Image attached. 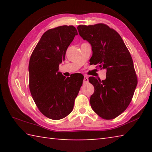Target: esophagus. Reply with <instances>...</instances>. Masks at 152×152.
Masks as SVG:
<instances>
[{
    "mask_svg": "<svg viewBox=\"0 0 152 152\" xmlns=\"http://www.w3.org/2000/svg\"><path fill=\"white\" fill-rule=\"evenodd\" d=\"M88 82V77H87L86 76H84V80H83V82L84 84L85 83H87V82Z\"/></svg>",
    "mask_w": 152,
    "mask_h": 152,
    "instance_id": "obj_1",
    "label": "esophagus"
}]
</instances>
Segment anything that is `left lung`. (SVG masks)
Instances as JSON below:
<instances>
[{
    "label": "left lung",
    "instance_id": "obj_1",
    "mask_svg": "<svg viewBox=\"0 0 152 152\" xmlns=\"http://www.w3.org/2000/svg\"><path fill=\"white\" fill-rule=\"evenodd\" d=\"M77 29L91 45L90 64L107 70L104 80L88 78L94 87L90 99L92 109L102 119H115L129 106L137 84L132 56L120 35L107 25H79Z\"/></svg>",
    "mask_w": 152,
    "mask_h": 152
}]
</instances>
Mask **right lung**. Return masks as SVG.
I'll use <instances>...</instances> for the list:
<instances>
[{"mask_svg": "<svg viewBox=\"0 0 152 152\" xmlns=\"http://www.w3.org/2000/svg\"><path fill=\"white\" fill-rule=\"evenodd\" d=\"M77 35L72 25L49 29L43 33L31 56V94L41 113L49 119L59 120L70 114L82 84V74H73L66 78L58 68Z\"/></svg>", "mask_w": 152, "mask_h": 152, "instance_id": "obj_1", "label": "right lung"}]
</instances>
